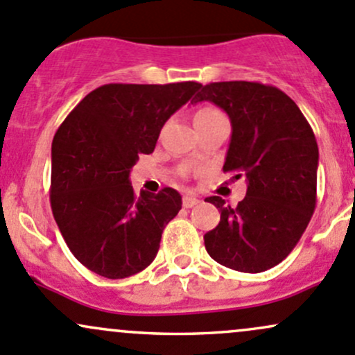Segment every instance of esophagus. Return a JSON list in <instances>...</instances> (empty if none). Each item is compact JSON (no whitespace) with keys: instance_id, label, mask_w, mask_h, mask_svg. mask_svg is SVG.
I'll list each match as a JSON object with an SVG mask.
<instances>
[{"instance_id":"esophagus-1","label":"esophagus","mask_w":355,"mask_h":355,"mask_svg":"<svg viewBox=\"0 0 355 355\" xmlns=\"http://www.w3.org/2000/svg\"><path fill=\"white\" fill-rule=\"evenodd\" d=\"M200 200L197 199V197H193V196H185L184 197V207L185 209H190V207H193V206H197V204H199Z\"/></svg>"}]
</instances>
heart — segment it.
Segmentation results:
<instances>
[{
  "label": "heart",
  "mask_w": 355,
  "mask_h": 355,
  "mask_svg": "<svg viewBox=\"0 0 355 355\" xmlns=\"http://www.w3.org/2000/svg\"><path fill=\"white\" fill-rule=\"evenodd\" d=\"M219 117H225L221 110L216 109V107L206 105V107H200V109L196 112L193 122L196 121H212V119H219Z\"/></svg>",
  "instance_id": "obj_1"
}]
</instances>
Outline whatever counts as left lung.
Here are the masks:
<instances>
[{
	"label": "left lung",
	"mask_w": 355,
	"mask_h": 355,
	"mask_svg": "<svg viewBox=\"0 0 355 355\" xmlns=\"http://www.w3.org/2000/svg\"><path fill=\"white\" fill-rule=\"evenodd\" d=\"M204 100L231 121L223 170L246 177L236 207L218 196L206 199L221 221L204 234V245L221 266L259 274L293 252L315 212L318 144L300 107L275 87L221 81L202 87L192 103Z\"/></svg>",
	"instance_id": "obj_1"
}]
</instances>
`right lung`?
I'll list each match as a JSON object with an SVG mask.
<instances>
[{
	"label": "right lung",
	"instance_id": "1",
	"mask_svg": "<svg viewBox=\"0 0 355 355\" xmlns=\"http://www.w3.org/2000/svg\"><path fill=\"white\" fill-rule=\"evenodd\" d=\"M202 85L110 83L88 93L52 141L51 207L71 253L95 274L124 279L158 253L182 196L165 187L137 197L129 175L155 151L159 130Z\"/></svg>",
	"mask_w": 355,
	"mask_h": 355
}]
</instances>
